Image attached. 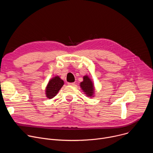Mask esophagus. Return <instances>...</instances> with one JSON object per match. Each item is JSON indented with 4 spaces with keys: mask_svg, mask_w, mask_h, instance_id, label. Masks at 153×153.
Here are the masks:
<instances>
[{
    "mask_svg": "<svg viewBox=\"0 0 153 153\" xmlns=\"http://www.w3.org/2000/svg\"><path fill=\"white\" fill-rule=\"evenodd\" d=\"M68 84L69 85L73 86V85H75V83H74V82H73V83H70V82H69V83H68Z\"/></svg>",
    "mask_w": 153,
    "mask_h": 153,
    "instance_id": "1",
    "label": "esophagus"
}]
</instances>
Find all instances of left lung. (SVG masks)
Returning <instances> with one entry per match:
<instances>
[{
    "label": "left lung",
    "mask_w": 153,
    "mask_h": 153,
    "mask_svg": "<svg viewBox=\"0 0 153 153\" xmlns=\"http://www.w3.org/2000/svg\"><path fill=\"white\" fill-rule=\"evenodd\" d=\"M82 90L88 97H93L94 93V88L93 83L88 76H83V80L80 84Z\"/></svg>",
    "instance_id": "1"
}]
</instances>
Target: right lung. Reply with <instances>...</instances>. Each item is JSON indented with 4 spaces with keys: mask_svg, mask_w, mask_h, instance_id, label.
I'll list each match as a JSON object with an SVG mask.
<instances>
[{
    "mask_svg": "<svg viewBox=\"0 0 153 153\" xmlns=\"http://www.w3.org/2000/svg\"><path fill=\"white\" fill-rule=\"evenodd\" d=\"M63 80L59 76L52 78L48 82L46 88V96L48 99L53 98L63 85Z\"/></svg>",
    "mask_w": 153,
    "mask_h": 153,
    "instance_id": "add662e5",
    "label": "right lung"
}]
</instances>
